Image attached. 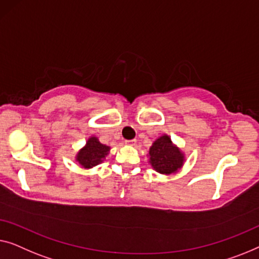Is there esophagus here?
Instances as JSON below:
<instances>
[{
  "mask_svg": "<svg viewBox=\"0 0 259 259\" xmlns=\"http://www.w3.org/2000/svg\"><path fill=\"white\" fill-rule=\"evenodd\" d=\"M136 140H129V141H125V143L126 144H129V145H135L136 144Z\"/></svg>",
  "mask_w": 259,
  "mask_h": 259,
  "instance_id": "esophagus-1",
  "label": "esophagus"
}]
</instances>
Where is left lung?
Returning <instances> with one entry per match:
<instances>
[{
    "label": "left lung",
    "mask_w": 259,
    "mask_h": 259,
    "mask_svg": "<svg viewBox=\"0 0 259 259\" xmlns=\"http://www.w3.org/2000/svg\"><path fill=\"white\" fill-rule=\"evenodd\" d=\"M149 163L159 174H176L183 166L184 154L167 135L158 137L149 149Z\"/></svg>",
    "instance_id": "left-lung-1"
}]
</instances>
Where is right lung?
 <instances>
[{
	"label": "right lung",
	"instance_id": "add662e5",
	"mask_svg": "<svg viewBox=\"0 0 259 259\" xmlns=\"http://www.w3.org/2000/svg\"><path fill=\"white\" fill-rule=\"evenodd\" d=\"M109 151H110V147L102 144L97 137L92 136L87 141L84 147L77 152L76 161L84 169H92L103 162Z\"/></svg>",
	"mask_w": 259,
	"mask_h": 259
}]
</instances>
